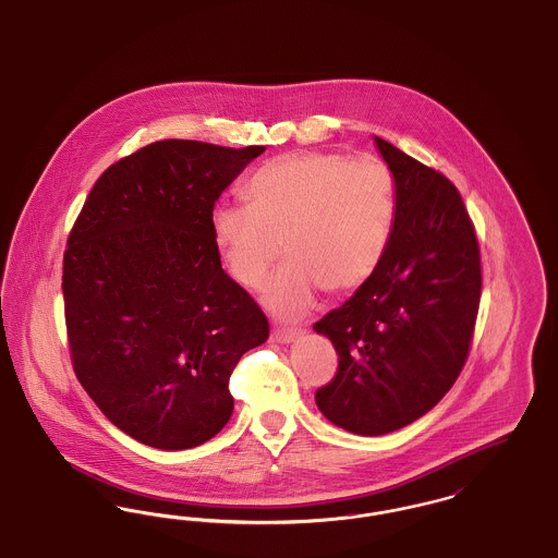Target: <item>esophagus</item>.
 I'll return each mask as SVG.
<instances>
[{
	"mask_svg": "<svg viewBox=\"0 0 558 558\" xmlns=\"http://www.w3.org/2000/svg\"><path fill=\"white\" fill-rule=\"evenodd\" d=\"M299 332H301V328H296V326H276L271 330V341H276V343H291Z\"/></svg>",
	"mask_w": 558,
	"mask_h": 558,
	"instance_id": "34e87169",
	"label": "esophagus"
}]
</instances>
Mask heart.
<instances>
[{
  "instance_id": "heart-1",
  "label": "heart",
  "mask_w": 558,
  "mask_h": 558,
  "mask_svg": "<svg viewBox=\"0 0 558 558\" xmlns=\"http://www.w3.org/2000/svg\"><path fill=\"white\" fill-rule=\"evenodd\" d=\"M244 203H221L213 239L232 276L255 289L284 253L291 259L269 280L267 307L284 318L303 314L322 287L347 292L380 266L396 223V180L372 155L291 153L264 162L242 186Z\"/></svg>"
}]
</instances>
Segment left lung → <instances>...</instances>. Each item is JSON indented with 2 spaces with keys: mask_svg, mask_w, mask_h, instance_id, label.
I'll return each mask as SVG.
<instances>
[{
  "mask_svg": "<svg viewBox=\"0 0 558 558\" xmlns=\"http://www.w3.org/2000/svg\"><path fill=\"white\" fill-rule=\"evenodd\" d=\"M396 178L387 253L341 307L314 324L339 355L316 391L319 412L355 435H385L439 403L466 364L478 301L481 251L450 180L376 137Z\"/></svg>",
  "mask_w": 558,
  "mask_h": 558,
  "instance_id": "obj_1",
  "label": "left lung"
}]
</instances>
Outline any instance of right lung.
I'll return each mask as SVG.
<instances>
[{
	"label": "right lung",
	"instance_id": "add662e5",
	"mask_svg": "<svg viewBox=\"0 0 558 558\" xmlns=\"http://www.w3.org/2000/svg\"><path fill=\"white\" fill-rule=\"evenodd\" d=\"M266 146L160 140L112 162L83 203L62 267L73 371L135 441L187 450L232 416L230 376L266 343L257 301L223 269L215 201Z\"/></svg>",
	"mask_w": 558,
	"mask_h": 558
}]
</instances>
